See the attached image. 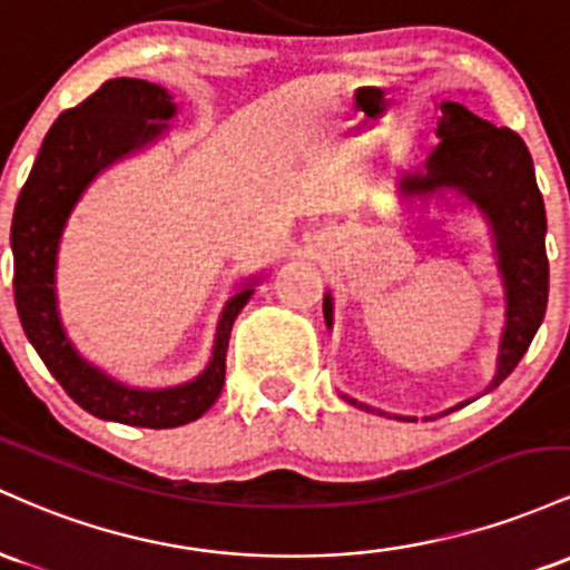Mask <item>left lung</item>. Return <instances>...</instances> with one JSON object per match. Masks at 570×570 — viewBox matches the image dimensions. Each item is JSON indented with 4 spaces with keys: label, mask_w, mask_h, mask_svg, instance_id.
<instances>
[{
    "label": "left lung",
    "mask_w": 570,
    "mask_h": 570,
    "mask_svg": "<svg viewBox=\"0 0 570 570\" xmlns=\"http://www.w3.org/2000/svg\"><path fill=\"white\" fill-rule=\"evenodd\" d=\"M441 142L428 158L423 175H406L401 188L406 196L428 194L441 185H452L479 204L495 232L498 264L507 283V331L501 342V361L492 387L517 368L539 331L549 298L547 261V213L535 185L533 158L517 131L492 126L471 115L455 101L441 105ZM325 323L331 325V298L323 304ZM350 404H366L347 399ZM465 406V404H460ZM452 412V409H450Z\"/></svg>",
    "instance_id": "left-lung-1"
}]
</instances>
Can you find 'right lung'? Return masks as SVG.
Wrapping results in <instances>:
<instances>
[{
    "label": "right lung",
    "mask_w": 570,
    "mask_h": 570,
    "mask_svg": "<svg viewBox=\"0 0 570 570\" xmlns=\"http://www.w3.org/2000/svg\"><path fill=\"white\" fill-rule=\"evenodd\" d=\"M175 115L171 96L147 80L115 78L101 82L80 105L50 126L12 215V293L29 342L69 399L94 417L139 428H177L199 420L226 382V350L234 320L253 296L236 293L217 325L213 363L196 382L169 390H131L107 380L75 353L61 328L53 296L56 247L69 209L99 169L124 153L142 147L166 129Z\"/></svg>",
    "instance_id": "1"
}]
</instances>
